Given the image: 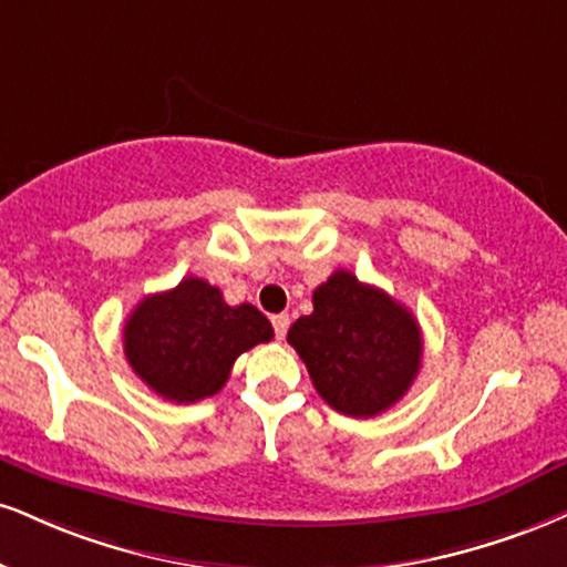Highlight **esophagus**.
Segmentation results:
<instances>
[{
	"instance_id": "obj_1",
	"label": "esophagus",
	"mask_w": 567,
	"mask_h": 567,
	"mask_svg": "<svg viewBox=\"0 0 567 567\" xmlns=\"http://www.w3.org/2000/svg\"><path fill=\"white\" fill-rule=\"evenodd\" d=\"M271 327H275L277 340H285V336H288V327H290V317L288 313H275V317H271Z\"/></svg>"
}]
</instances>
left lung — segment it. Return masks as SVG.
Returning <instances> with one entry per match:
<instances>
[{
  "instance_id": "8db88e82",
  "label": "left lung",
  "mask_w": 567,
  "mask_h": 567,
  "mask_svg": "<svg viewBox=\"0 0 567 567\" xmlns=\"http://www.w3.org/2000/svg\"><path fill=\"white\" fill-rule=\"evenodd\" d=\"M311 301L313 311L296 319L288 343L303 359L317 393L349 417L383 414L420 372L417 319L346 269L332 271Z\"/></svg>"
}]
</instances>
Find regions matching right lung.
<instances>
[{"instance_id": "obj_1", "label": "right lung", "mask_w": 567, "mask_h": 567, "mask_svg": "<svg viewBox=\"0 0 567 567\" xmlns=\"http://www.w3.org/2000/svg\"><path fill=\"white\" fill-rule=\"evenodd\" d=\"M271 338V322L256 306L224 303L221 290L187 277L136 303L124 324V353L150 391L195 404L221 391L240 353Z\"/></svg>"}]
</instances>
